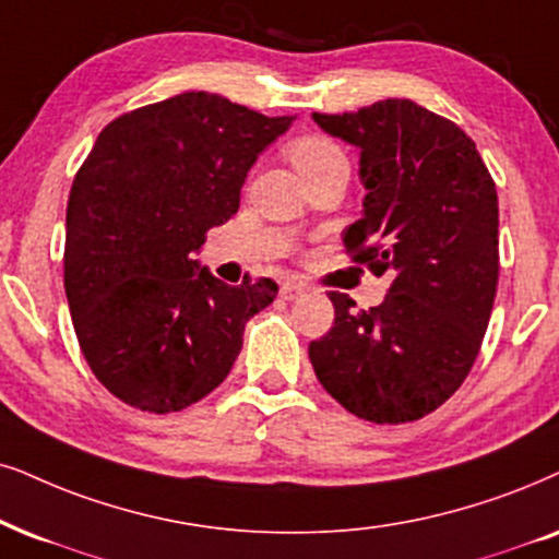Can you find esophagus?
Here are the masks:
<instances>
[{
	"instance_id": "34e87169",
	"label": "esophagus",
	"mask_w": 559,
	"mask_h": 559,
	"mask_svg": "<svg viewBox=\"0 0 559 559\" xmlns=\"http://www.w3.org/2000/svg\"><path fill=\"white\" fill-rule=\"evenodd\" d=\"M301 294H304V284H296V281H288V284L281 286V299H286V301L299 299Z\"/></svg>"
}]
</instances>
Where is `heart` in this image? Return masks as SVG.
<instances>
[{
    "label": "heart",
    "instance_id": "obj_1",
    "mask_svg": "<svg viewBox=\"0 0 559 559\" xmlns=\"http://www.w3.org/2000/svg\"><path fill=\"white\" fill-rule=\"evenodd\" d=\"M288 157H292L294 167L299 169L301 178L324 165H332V162H345V154L341 152V146L332 144L330 139H322V136L296 139L294 144L288 146Z\"/></svg>",
    "mask_w": 559,
    "mask_h": 559
}]
</instances>
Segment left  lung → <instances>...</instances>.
I'll list each match as a JSON object with an SVG mask.
<instances>
[{"mask_svg": "<svg viewBox=\"0 0 559 559\" xmlns=\"http://www.w3.org/2000/svg\"><path fill=\"white\" fill-rule=\"evenodd\" d=\"M312 118L361 150L364 211L343 242L392 284L371 309L332 292L335 322L309 343V361L358 418L420 420L467 379L490 322L500 267L496 182L467 133L413 100Z\"/></svg>", "mask_w": 559, "mask_h": 559, "instance_id": "8db88e82", "label": "left lung"}]
</instances>
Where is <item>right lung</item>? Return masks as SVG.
I'll list each match as a JSON object with an SVG mask.
<instances>
[{"label": "right lung", "mask_w": 559, "mask_h": 559, "mask_svg": "<svg viewBox=\"0 0 559 559\" xmlns=\"http://www.w3.org/2000/svg\"><path fill=\"white\" fill-rule=\"evenodd\" d=\"M292 123L182 92L97 136L69 193L63 288L92 373L126 405L165 415L214 392L278 294L271 278L227 286L193 258Z\"/></svg>", "instance_id": "add662e5"}]
</instances>
